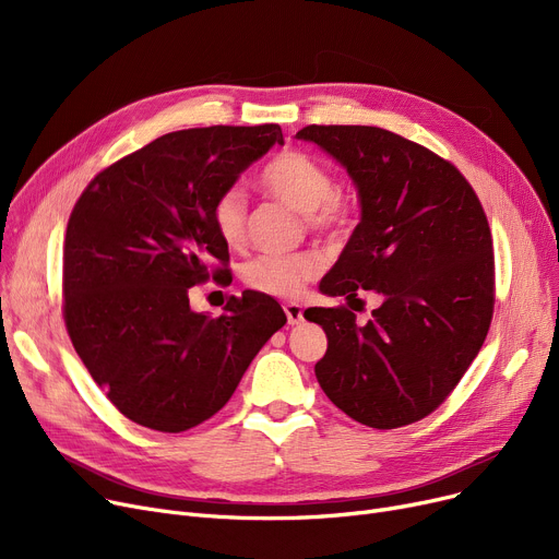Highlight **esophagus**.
I'll list each match as a JSON object with an SVG mask.
<instances>
[{"label": "esophagus", "instance_id": "34e87169", "mask_svg": "<svg viewBox=\"0 0 559 559\" xmlns=\"http://www.w3.org/2000/svg\"><path fill=\"white\" fill-rule=\"evenodd\" d=\"M283 310L287 314V324L297 326V324H301V321H304V308L299 304H285Z\"/></svg>", "mask_w": 559, "mask_h": 559}]
</instances>
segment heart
<instances>
[{
  "label": "heart",
  "instance_id": "heart-1",
  "mask_svg": "<svg viewBox=\"0 0 559 559\" xmlns=\"http://www.w3.org/2000/svg\"><path fill=\"white\" fill-rule=\"evenodd\" d=\"M262 190L308 217L317 228H335L346 217V205L335 192L331 171L304 152H283L260 174ZM247 197L242 188L224 190L213 203V226L224 245L238 247L245 240ZM319 262L310 255H258L242 270L249 287L272 297H297L314 278Z\"/></svg>",
  "mask_w": 559,
  "mask_h": 559
}]
</instances>
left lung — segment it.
Returning <instances> with one entry per match:
<instances>
[{
    "mask_svg": "<svg viewBox=\"0 0 559 559\" xmlns=\"http://www.w3.org/2000/svg\"><path fill=\"white\" fill-rule=\"evenodd\" d=\"M299 140L340 163L360 203L321 295L383 297L365 326L346 308H308L324 329L314 376L365 426L415 424L442 403L478 356L493 312V251L464 176L426 146L378 127H306Z\"/></svg>",
    "mask_w": 559,
    "mask_h": 559,
    "instance_id": "8db88e82",
    "label": "left lung"
}]
</instances>
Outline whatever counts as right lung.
<instances>
[{"label":"right lung","mask_w":559,"mask_h":559,"mask_svg":"<svg viewBox=\"0 0 559 559\" xmlns=\"http://www.w3.org/2000/svg\"><path fill=\"white\" fill-rule=\"evenodd\" d=\"M283 144L278 124L174 131L104 169L68 222L66 326L85 369L131 421L183 432L211 419L285 326L267 295L226 314L190 308L188 289L226 270L213 203Z\"/></svg>","instance_id":"obj_1"}]
</instances>
